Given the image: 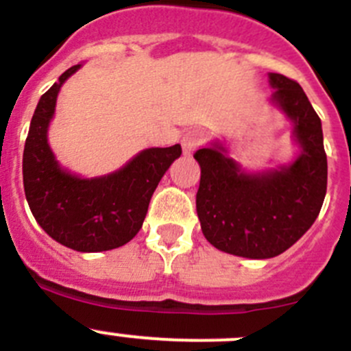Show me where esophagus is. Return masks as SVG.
I'll use <instances>...</instances> for the list:
<instances>
[{
    "label": "esophagus",
    "instance_id": "1",
    "mask_svg": "<svg viewBox=\"0 0 351 351\" xmlns=\"http://www.w3.org/2000/svg\"><path fill=\"white\" fill-rule=\"evenodd\" d=\"M204 138H206V135H204L202 130H190L186 132L185 135H183V141H182V145H183V151H185V154H192L193 151H195L197 147H199L200 144L204 142Z\"/></svg>",
    "mask_w": 351,
    "mask_h": 351
}]
</instances>
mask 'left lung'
<instances>
[{
  "mask_svg": "<svg viewBox=\"0 0 351 351\" xmlns=\"http://www.w3.org/2000/svg\"><path fill=\"white\" fill-rule=\"evenodd\" d=\"M273 103L293 121L302 154L266 173H243L219 144L199 149L197 214L204 237L226 254L271 258L283 254L321 213L328 189V158L321 118L300 84L269 73Z\"/></svg>",
  "mask_w": 351,
  "mask_h": 351,
  "instance_id": "left-lung-1",
  "label": "left lung"
}]
</instances>
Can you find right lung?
Masks as SVG:
<instances>
[{
	"mask_svg": "<svg viewBox=\"0 0 351 351\" xmlns=\"http://www.w3.org/2000/svg\"><path fill=\"white\" fill-rule=\"evenodd\" d=\"M78 68H68L40 96L23 149V189L34 217L53 240L77 252H103L138 233L156 186L182 147L145 149L101 178H80L60 168L47 144V127L61 85Z\"/></svg>",
	"mask_w": 351,
	"mask_h": 351,
	"instance_id": "right-lung-1",
	"label": "right lung"
}]
</instances>
